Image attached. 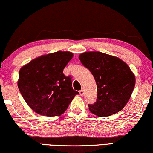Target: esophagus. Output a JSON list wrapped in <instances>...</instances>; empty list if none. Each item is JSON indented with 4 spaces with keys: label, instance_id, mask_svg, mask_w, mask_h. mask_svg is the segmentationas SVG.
I'll return each instance as SVG.
<instances>
[{
    "label": "esophagus",
    "instance_id": "1",
    "mask_svg": "<svg viewBox=\"0 0 153 153\" xmlns=\"http://www.w3.org/2000/svg\"><path fill=\"white\" fill-rule=\"evenodd\" d=\"M79 93H80V95H84V90L81 89L80 91H79Z\"/></svg>",
    "mask_w": 153,
    "mask_h": 153
}]
</instances>
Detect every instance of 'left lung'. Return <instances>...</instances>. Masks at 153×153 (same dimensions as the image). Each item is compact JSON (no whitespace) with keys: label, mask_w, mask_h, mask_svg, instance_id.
Masks as SVG:
<instances>
[{"label":"left lung","mask_w":153,"mask_h":153,"mask_svg":"<svg viewBox=\"0 0 153 153\" xmlns=\"http://www.w3.org/2000/svg\"><path fill=\"white\" fill-rule=\"evenodd\" d=\"M81 63L94 77L97 97L90 111L99 117L118 113L130 98L135 77L125 62L117 57L100 52H85L79 56Z\"/></svg>","instance_id":"obj_1"}]
</instances>
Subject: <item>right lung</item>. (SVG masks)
I'll return each mask as SVG.
<instances>
[{
  "mask_svg": "<svg viewBox=\"0 0 153 153\" xmlns=\"http://www.w3.org/2000/svg\"><path fill=\"white\" fill-rule=\"evenodd\" d=\"M73 57L71 52L58 51L38 57L20 70L18 89L36 113L59 116L79 94L73 89L71 77L63 74V69Z\"/></svg>",
  "mask_w": 153,
  "mask_h": 153,
  "instance_id": "1",
  "label": "right lung"
}]
</instances>
